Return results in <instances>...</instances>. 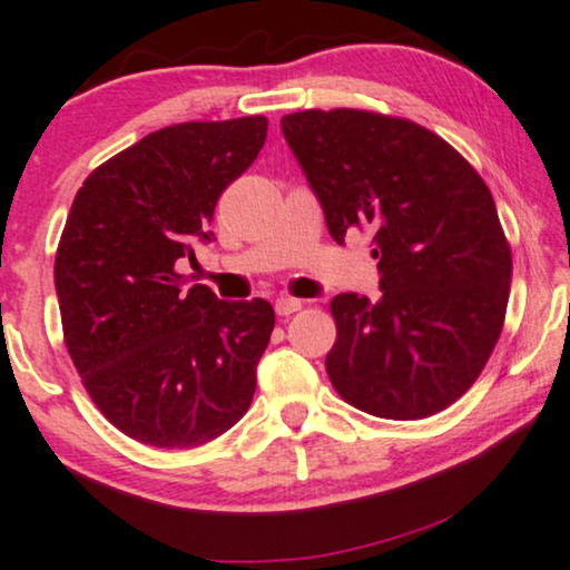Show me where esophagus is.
Returning <instances> with one entry per match:
<instances>
[{
  "instance_id": "obj_1",
  "label": "esophagus",
  "mask_w": 570,
  "mask_h": 570,
  "mask_svg": "<svg viewBox=\"0 0 570 570\" xmlns=\"http://www.w3.org/2000/svg\"><path fill=\"white\" fill-rule=\"evenodd\" d=\"M274 307H276L278 317H288V314H294V312L302 309V302L294 299V296H278Z\"/></svg>"
}]
</instances>
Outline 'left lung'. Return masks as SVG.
Instances as JSON below:
<instances>
[{
    "mask_svg": "<svg viewBox=\"0 0 570 570\" xmlns=\"http://www.w3.org/2000/svg\"><path fill=\"white\" fill-rule=\"evenodd\" d=\"M282 130L337 243L373 233L381 299L337 294L325 368L335 392L384 420L443 412L481 376L504 327L512 248L479 171L404 117L304 109Z\"/></svg>",
    "mask_w": 570,
    "mask_h": 570,
    "instance_id": "left-lung-1",
    "label": "left lung"
}]
</instances>
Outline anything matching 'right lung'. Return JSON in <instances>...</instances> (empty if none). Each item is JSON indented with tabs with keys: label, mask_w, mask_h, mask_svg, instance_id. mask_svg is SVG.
Listing matches in <instances>:
<instances>
[{
	"label": "right lung",
	"mask_w": 570,
	"mask_h": 570,
	"mask_svg": "<svg viewBox=\"0 0 570 570\" xmlns=\"http://www.w3.org/2000/svg\"><path fill=\"white\" fill-rule=\"evenodd\" d=\"M263 115L146 135L87 176L56 250L63 343L97 410L142 445L186 450L248 412L274 333L266 299L184 288L219 194L266 142Z\"/></svg>",
	"instance_id": "1"
}]
</instances>
